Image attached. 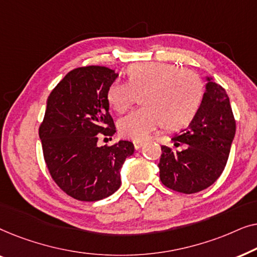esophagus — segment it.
Segmentation results:
<instances>
[{
	"label": "esophagus",
	"mask_w": 257,
	"mask_h": 257,
	"mask_svg": "<svg viewBox=\"0 0 257 257\" xmlns=\"http://www.w3.org/2000/svg\"><path fill=\"white\" fill-rule=\"evenodd\" d=\"M144 142H142V140H133V145H135V149L136 150H139L142 149V147L144 146Z\"/></svg>",
	"instance_id": "34e87169"
}]
</instances>
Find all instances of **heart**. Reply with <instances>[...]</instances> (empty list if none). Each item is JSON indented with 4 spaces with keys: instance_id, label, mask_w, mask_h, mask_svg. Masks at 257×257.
<instances>
[{
    "instance_id": "obj_1",
    "label": "heart",
    "mask_w": 257,
    "mask_h": 257,
    "mask_svg": "<svg viewBox=\"0 0 257 257\" xmlns=\"http://www.w3.org/2000/svg\"><path fill=\"white\" fill-rule=\"evenodd\" d=\"M127 83L108 86L107 103L115 112H124L142 93V107L118 121L121 136L135 140L149 138L160 126L167 128L188 124L201 104L203 84L191 70L164 62L137 63L128 66Z\"/></svg>"
}]
</instances>
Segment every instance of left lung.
Masks as SVG:
<instances>
[{"label": "left lung", "instance_id": "8db88e82", "mask_svg": "<svg viewBox=\"0 0 257 257\" xmlns=\"http://www.w3.org/2000/svg\"><path fill=\"white\" fill-rule=\"evenodd\" d=\"M206 91L192 121L172 140L174 145L186 144L174 151L161 146L158 167L160 180L173 191L192 194L217 180L229 157L236 125L229 97L212 77L206 76Z\"/></svg>", "mask_w": 257, "mask_h": 257}]
</instances>
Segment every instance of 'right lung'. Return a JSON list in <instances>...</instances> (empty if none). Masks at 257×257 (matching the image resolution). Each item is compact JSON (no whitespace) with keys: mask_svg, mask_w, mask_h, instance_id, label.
Wrapping results in <instances>:
<instances>
[{"mask_svg":"<svg viewBox=\"0 0 257 257\" xmlns=\"http://www.w3.org/2000/svg\"><path fill=\"white\" fill-rule=\"evenodd\" d=\"M118 77L105 66L70 71L47 99L40 126L44 160L56 184L80 201L107 198L120 187V168L135 146L119 140L99 146V133L113 136L107 89Z\"/></svg>","mask_w":257,"mask_h":257,"instance_id":"obj_1","label":"right lung"}]
</instances>
